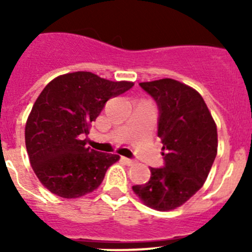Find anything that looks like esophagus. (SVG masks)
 Returning a JSON list of instances; mask_svg holds the SVG:
<instances>
[{
    "label": "esophagus",
    "mask_w": 252,
    "mask_h": 252,
    "mask_svg": "<svg viewBox=\"0 0 252 252\" xmlns=\"http://www.w3.org/2000/svg\"><path fill=\"white\" fill-rule=\"evenodd\" d=\"M122 161H123L126 164H128V166H133V164H135V161H134V159L126 158V157H122Z\"/></svg>",
    "instance_id": "esophagus-1"
}]
</instances>
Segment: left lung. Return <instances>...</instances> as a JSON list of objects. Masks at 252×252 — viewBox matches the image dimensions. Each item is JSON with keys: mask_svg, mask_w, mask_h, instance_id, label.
Segmentation results:
<instances>
[{"mask_svg": "<svg viewBox=\"0 0 252 252\" xmlns=\"http://www.w3.org/2000/svg\"><path fill=\"white\" fill-rule=\"evenodd\" d=\"M140 86L158 105L164 167L150 168L149 183L134 185L133 191L147 207L171 211L205 184L217 155V126L202 96L191 86L171 78Z\"/></svg>", "mask_w": 252, "mask_h": 252, "instance_id": "8db88e82", "label": "left lung"}]
</instances>
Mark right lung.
<instances>
[{
    "mask_svg": "<svg viewBox=\"0 0 252 252\" xmlns=\"http://www.w3.org/2000/svg\"><path fill=\"white\" fill-rule=\"evenodd\" d=\"M134 85L91 72H74L51 80L35 101L25 124V146L40 183L57 196L77 199L97 189L119 155L86 146L105 103Z\"/></svg>",
    "mask_w": 252,
    "mask_h": 252,
    "instance_id": "obj_1",
    "label": "right lung"
}]
</instances>
